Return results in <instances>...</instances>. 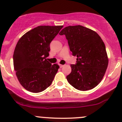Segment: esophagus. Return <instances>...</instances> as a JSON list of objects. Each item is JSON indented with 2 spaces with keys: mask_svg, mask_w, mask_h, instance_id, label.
I'll list each match as a JSON object with an SVG mask.
<instances>
[{
  "mask_svg": "<svg viewBox=\"0 0 122 122\" xmlns=\"http://www.w3.org/2000/svg\"><path fill=\"white\" fill-rule=\"evenodd\" d=\"M59 66H60V68H62V67H63V65H62V64H59Z\"/></svg>",
  "mask_w": 122,
  "mask_h": 122,
  "instance_id": "esophagus-1",
  "label": "esophagus"
}]
</instances>
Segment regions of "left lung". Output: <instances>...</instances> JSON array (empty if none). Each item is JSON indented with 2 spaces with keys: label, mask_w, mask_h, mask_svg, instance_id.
<instances>
[{
  "label": "left lung",
  "mask_w": 122,
  "mask_h": 122,
  "mask_svg": "<svg viewBox=\"0 0 122 122\" xmlns=\"http://www.w3.org/2000/svg\"><path fill=\"white\" fill-rule=\"evenodd\" d=\"M72 55L77 56L76 64H71V72L67 80L72 87L81 91L94 88L100 83L107 68L105 45L94 30L81 25L69 26L62 29Z\"/></svg>",
  "instance_id": "left-lung-1"
}]
</instances>
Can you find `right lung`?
<instances>
[{
	"instance_id": "obj_1",
	"label": "right lung",
	"mask_w": 122,
	"mask_h": 122,
	"mask_svg": "<svg viewBox=\"0 0 122 122\" xmlns=\"http://www.w3.org/2000/svg\"><path fill=\"white\" fill-rule=\"evenodd\" d=\"M63 26H39L22 36L13 53V66L20 84L26 90L39 93L52 83L58 70L46 59L50 45Z\"/></svg>"
}]
</instances>
